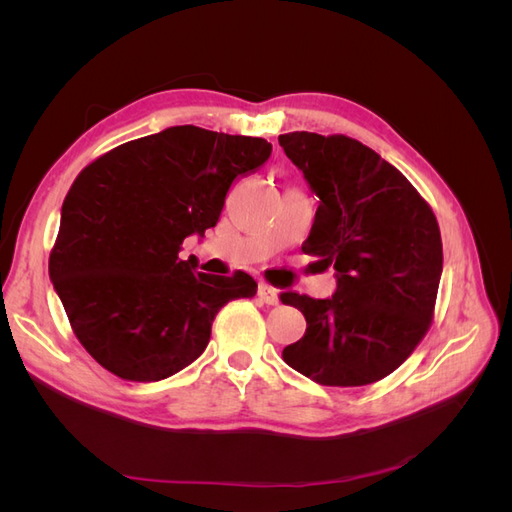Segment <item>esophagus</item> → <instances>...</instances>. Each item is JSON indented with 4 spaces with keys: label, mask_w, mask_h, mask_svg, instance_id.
<instances>
[{
    "label": "esophagus",
    "mask_w": 512,
    "mask_h": 512,
    "mask_svg": "<svg viewBox=\"0 0 512 512\" xmlns=\"http://www.w3.org/2000/svg\"><path fill=\"white\" fill-rule=\"evenodd\" d=\"M258 297L269 305H275L277 301H280V299H277V290L269 284H258Z\"/></svg>",
    "instance_id": "34e87169"
}]
</instances>
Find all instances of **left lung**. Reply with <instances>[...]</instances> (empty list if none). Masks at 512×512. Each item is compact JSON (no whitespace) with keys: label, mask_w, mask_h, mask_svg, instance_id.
<instances>
[{"label":"left lung","mask_w":512,"mask_h":512,"mask_svg":"<svg viewBox=\"0 0 512 512\" xmlns=\"http://www.w3.org/2000/svg\"><path fill=\"white\" fill-rule=\"evenodd\" d=\"M280 145L320 198L303 252L337 271L331 299L280 294L307 320L284 361L324 386L378 382L431 327L442 275L436 215L393 164L350 136L290 132Z\"/></svg>","instance_id":"left-lung-1"}]
</instances>
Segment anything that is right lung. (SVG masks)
I'll use <instances>...</instances> for the list:
<instances>
[{
    "label": "right lung",
    "instance_id": "add662e5",
    "mask_svg": "<svg viewBox=\"0 0 512 512\" xmlns=\"http://www.w3.org/2000/svg\"><path fill=\"white\" fill-rule=\"evenodd\" d=\"M265 138L175 126L87 164L64 198L49 275L81 346L121 380L156 382L205 352L220 309L254 297L252 275L196 273L185 237L220 220Z\"/></svg>",
    "mask_w": 512,
    "mask_h": 512
}]
</instances>
